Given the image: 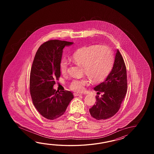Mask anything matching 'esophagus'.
Returning a JSON list of instances; mask_svg holds the SVG:
<instances>
[{"label": "esophagus", "mask_w": 154, "mask_h": 154, "mask_svg": "<svg viewBox=\"0 0 154 154\" xmlns=\"http://www.w3.org/2000/svg\"><path fill=\"white\" fill-rule=\"evenodd\" d=\"M74 96H82V94H78V93H74Z\"/></svg>", "instance_id": "esophagus-1"}]
</instances>
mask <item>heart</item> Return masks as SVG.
<instances>
[{
    "label": "heart",
    "instance_id": "obj_1",
    "mask_svg": "<svg viewBox=\"0 0 154 154\" xmlns=\"http://www.w3.org/2000/svg\"><path fill=\"white\" fill-rule=\"evenodd\" d=\"M72 61L84 67L85 73L92 82H100L105 78L111 69L113 63V55L111 49L103 45L86 46L77 49L72 56ZM68 61L61 60L60 70L66 74ZM88 84L86 79H74L70 84V89L75 92H82Z\"/></svg>",
    "mask_w": 154,
    "mask_h": 154
}]
</instances>
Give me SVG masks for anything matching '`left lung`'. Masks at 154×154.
Here are the masks:
<instances>
[{
    "label": "left lung",
    "mask_w": 154,
    "mask_h": 154,
    "mask_svg": "<svg viewBox=\"0 0 154 154\" xmlns=\"http://www.w3.org/2000/svg\"><path fill=\"white\" fill-rule=\"evenodd\" d=\"M115 55L113 68L104 82L94 89L103 94L96 96V104L89 109L93 118L105 120L113 117L118 111L127 90V76L125 62L118 49Z\"/></svg>",
    "instance_id": "obj_1"
}]
</instances>
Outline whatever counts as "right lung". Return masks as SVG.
<instances>
[{
    "label": "right lung",
    "instance_id": "right-lung-1",
    "mask_svg": "<svg viewBox=\"0 0 154 154\" xmlns=\"http://www.w3.org/2000/svg\"><path fill=\"white\" fill-rule=\"evenodd\" d=\"M73 42L58 39L43 43L36 52L30 72L29 91L33 104L43 117L53 120L62 116L74 98L72 92L53 86L60 76L63 49Z\"/></svg>",
    "mask_w": 154,
    "mask_h": 154
}]
</instances>
